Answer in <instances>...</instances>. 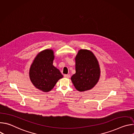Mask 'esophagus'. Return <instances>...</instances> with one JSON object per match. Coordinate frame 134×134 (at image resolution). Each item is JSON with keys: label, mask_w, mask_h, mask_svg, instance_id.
Here are the masks:
<instances>
[{"label": "esophagus", "mask_w": 134, "mask_h": 134, "mask_svg": "<svg viewBox=\"0 0 134 134\" xmlns=\"http://www.w3.org/2000/svg\"><path fill=\"white\" fill-rule=\"evenodd\" d=\"M64 77H66V78L69 79V78L70 77V75H67V74H65V75H64Z\"/></svg>", "instance_id": "34e87169"}]
</instances>
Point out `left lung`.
Listing matches in <instances>:
<instances>
[{"instance_id":"1","label":"left lung","mask_w":134,"mask_h":134,"mask_svg":"<svg viewBox=\"0 0 134 134\" xmlns=\"http://www.w3.org/2000/svg\"><path fill=\"white\" fill-rule=\"evenodd\" d=\"M76 73L71 77L76 89L83 92L92 88L98 82L100 69L98 61L90 51L80 50L75 58Z\"/></svg>"}]
</instances>
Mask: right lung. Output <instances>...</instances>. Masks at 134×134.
I'll return each mask as SVG.
<instances>
[{"label":"right lung","instance_id":"1","mask_svg":"<svg viewBox=\"0 0 134 134\" xmlns=\"http://www.w3.org/2000/svg\"><path fill=\"white\" fill-rule=\"evenodd\" d=\"M53 51L47 49L38 54L30 67L29 75L35 87L44 92L51 91L63 77L59 70L53 66Z\"/></svg>","mask_w":134,"mask_h":134}]
</instances>
